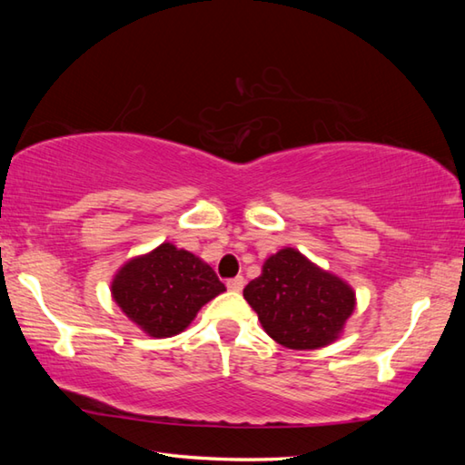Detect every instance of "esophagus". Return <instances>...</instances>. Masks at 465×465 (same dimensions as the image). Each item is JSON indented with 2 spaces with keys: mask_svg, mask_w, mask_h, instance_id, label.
I'll return each instance as SVG.
<instances>
[{
  "mask_svg": "<svg viewBox=\"0 0 465 465\" xmlns=\"http://www.w3.org/2000/svg\"><path fill=\"white\" fill-rule=\"evenodd\" d=\"M243 285H245V282L242 275H238V278H233V280H227V290L230 292H242Z\"/></svg>",
  "mask_w": 465,
  "mask_h": 465,
  "instance_id": "esophagus-1",
  "label": "esophagus"
}]
</instances>
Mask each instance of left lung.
<instances>
[{
	"instance_id": "left-lung-1",
	"label": "left lung",
	"mask_w": 465,
	"mask_h": 465,
	"mask_svg": "<svg viewBox=\"0 0 465 465\" xmlns=\"http://www.w3.org/2000/svg\"><path fill=\"white\" fill-rule=\"evenodd\" d=\"M243 298L265 333L290 350H320L340 340L355 310L351 285L295 248L272 253Z\"/></svg>"
}]
</instances>
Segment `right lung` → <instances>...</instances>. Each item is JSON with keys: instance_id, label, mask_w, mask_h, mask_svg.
Listing matches in <instances>:
<instances>
[{"instance_id": "obj_1", "label": "right lung", "mask_w": 465, "mask_h": 465, "mask_svg": "<svg viewBox=\"0 0 465 465\" xmlns=\"http://www.w3.org/2000/svg\"><path fill=\"white\" fill-rule=\"evenodd\" d=\"M112 300L150 338H172L190 325L207 302L225 292L210 263L163 242L134 255L114 273Z\"/></svg>"}]
</instances>
